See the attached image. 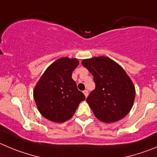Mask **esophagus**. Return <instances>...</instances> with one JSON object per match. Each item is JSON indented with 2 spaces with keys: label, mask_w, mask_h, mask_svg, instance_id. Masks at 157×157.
<instances>
[{
  "label": "esophagus",
  "mask_w": 157,
  "mask_h": 157,
  "mask_svg": "<svg viewBox=\"0 0 157 157\" xmlns=\"http://www.w3.org/2000/svg\"><path fill=\"white\" fill-rule=\"evenodd\" d=\"M83 94H84V96H85L86 98H87V97L88 96V91H87V90H83Z\"/></svg>",
  "instance_id": "1"
}]
</instances>
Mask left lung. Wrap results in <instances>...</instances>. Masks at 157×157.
Wrapping results in <instances>:
<instances>
[{
	"instance_id": "left-lung-1",
	"label": "left lung",
	"mask_w": 157,
	"mask_h": 157,
	"mask_svg": "<svg viewBox=\"0 0 157 157\" xmlns=\"http://www.w3.org/2000/svg\"><path fill=\"white\" fill-rule=\"evenodd\" d=\"M82 65L93 75L96 85L87 98L95 117L112 123L126 116L132 108L136 89L125 70L102 56L83 59Z\"/></svg>"
}]
</instances>
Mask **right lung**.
<instances>
[{
	"instance_id": "obj_1",
	"label": "right lung",
	"mask_w": 157,
	"mask_h": 157,
	"mask_svg": "<svg viewBox=\"0 0 157 157\" xmlns=\"http://www.w3.org/2000/svg\"><path fill=\"white\" fill-rule=\"evenodd\" d=\"M77 59L63 57L52 63L36 83L33 97L39 112L51 121L60 123L73 117L85 96L78 90L72 73Z\"/></svg>"
}]
</instances>
